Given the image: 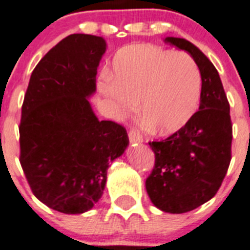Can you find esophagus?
Masks as SVG:
<instances>
[{
	"instance_id": "34e87169",
	"label": "esophagus",
	"mask_w": 250,
	"mask_h": 250,
	"mask_svg": "<svg viewBox=\"0 0 250 250\" xmlns=\"http://www.w3.org/2000/svg\"><path fill=\"white\" fill-rule=\"evenodd\" d=\"M129 142H130V144L143 143V138H142V135H140L139 131H137V130H134V129H130Z\"/></svg>"
}]
</instances>
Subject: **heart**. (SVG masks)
Returning a JSON list of instances; mask_svg holds the SVG:
<instances>
[{"label": "heart", "instance_id": "1", "mask_svg": "<svg viewBox=\"0 0 250 250\" xmlns=\"http://www.w3.org/2000/svg\"><path fill=\"white\" fill-rule=\"evenodd\" d=\"M110 75L98 84L101 94L121 117L139 102L140 120L153 133L183 129L201 100V71L185 52L153 44L127 46L113 57Z\"/></svg>", "mask_w": 250, "mask_h": 250}]
</instances>
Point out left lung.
Here are the masks:
<instances>
[{
  "mask_svg": "<svg viewBox=\"0 0 250 250\" xmlns=\"http://www.w3.org/2000/svg\"><path fill=\"white\" fill-rule=\"evenodd\" d=\"M165 42L193 57L202 76L199 110L183 129L162 142H152L156 162L146 181L152 203L167 213L193 211L213 198L231 160L230 104L213 63L187 39Z\"/></svg>",
  "mask_w": 250,
  "mask_h": 250,
  "instance_id": "left-lung-1",
  "label": "left lung"
}]
</instances>
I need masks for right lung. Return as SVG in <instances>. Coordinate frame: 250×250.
Masks as SVG:
<instances>
[{
  "label": "right lung",
  "instance_id": "add662e5",
  "mask_svg": "<svg viewBox=\"0 0 250 250\" xmlns=\"http://www.w3.org/2000/svg\"><path fill=\"white\" fill-rule=\"evenodd\" d=\"M106 49L102 37H66L33 70L22 103L20 164L33 194L61 213L92 209L129 146L126 130L98 120L89 102Z\"/></svg>",
  "mask_w": 250,
  "mask_h": 250
}]
</instances>
